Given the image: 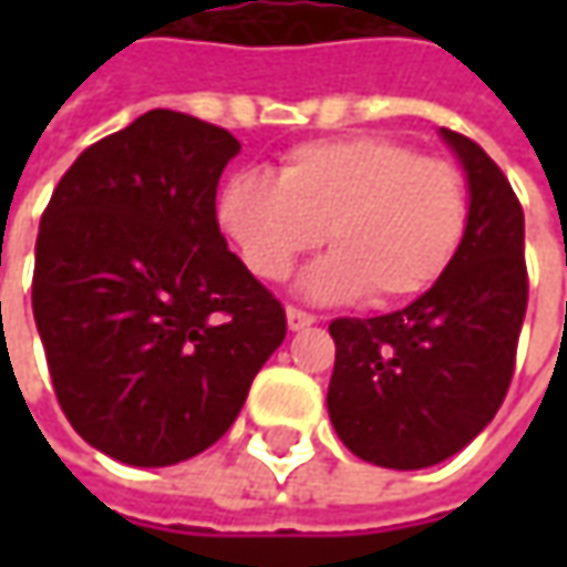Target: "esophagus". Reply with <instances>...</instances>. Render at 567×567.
Listing matches in <instances>:
<instances>
[{
  "label": "esophagus",
  "mask_w": 567,
  "mask_h": 567,
  "mask_svg": "<svg viewBox=\"0 0 567 567\" xmlns=\"http://www.w3.org/2000/svg\"><path fill=\"white\" fill-rule=\"evenodd\" d=\"M287 324H290V331H302V328L316 324V316H309V312H302V309L290 306V309H287Z\"/></svg>",
  "instance_id": "1"
}]
</instances>
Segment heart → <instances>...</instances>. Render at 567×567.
I'll list each match as a JSON object with an SVG mask.
<instances>
[{
	"label": "heart",
	"instance_id": "heart-1",
	"mask_svg": "<svg viewBox=\"0 0 567 567\" xmlns=\"http://www.w3.org/2000/svg\"><path fill=\"white\" fill-rule=\"evenodd\" d=\"M217 227L255 277H287L302 251L334 249L296 290L316 302L372 293L401 302L429 290L467 229V186L454 166L381 135L293 147L277 179L233 173L217 195Z\"/></svg>",
	"mask_w": 567,
	"mask_h": 567
}]
</instances>
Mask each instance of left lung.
Here are the masks:
<instances>
[{"instance_id":"1","label":"left lung","mask_w":567,"mask_h":567,"mask_svg":"<svg viewBox=\"0 0 567 567\" xmlns=\"http://www.w3.org/2000/svg\"><path fill=\"white\" fill-rule=\"evenodd\" d=\"M467 176V229L445 274L401 312L338 318L328 416L357 457L435 467L498 413L527 312L524 210L489 154L442 128Z\"/></svg>"}]
</instances>
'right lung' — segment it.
I'll return each instance as SVG.
<instances>
[{
    "label": "right lung",
    "mask_w": 567,
    "mask_h": 567,
    "mask_svg": "<svg viewBox=\"0 0 567 567\" xmlns=\"http://www.w3.org/2000/svg\"><path fill=\"white\" fill-rule=\"evenodd\" d=\"M227 128L151 110L91 144L40 220L33 321L55 398L91 447L169 467L210 447L287 338L217 227Z\"/></svg>",
    "instance_id": "obj_1"
}]
</instances>
